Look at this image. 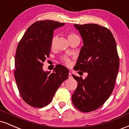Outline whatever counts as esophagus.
Returning <instances> with one entry per match:
<instances>
[{"mask_svg":"<svg viewBox=\"0 0 129 129\" xmlns=\"http://www.w3.org/2000/svg\"><path fill=\"white\" fill-rule=\"evenodd\" d=\"M69 78H73V76H72V73H71L70 72V73H69Z\"/></svg>","mask_w":129,"mask_h":129,"instance_id":"obj_1","label":"esophagus"}]
</instances>
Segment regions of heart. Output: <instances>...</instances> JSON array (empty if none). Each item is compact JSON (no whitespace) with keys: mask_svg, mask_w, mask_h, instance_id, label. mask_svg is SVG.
<instances>
[{"mask_svg":"<svg viewBox=\"0 0 129 129\" xmlns=\"http://www.w3.org/2000/svg\"><path fill=\"white\" fill-rule=\"evenodd\" d=\"M73 36H76V35H74V34H70L69 35V38H70V37H73ZM55 37H54V38H53L52 40H51V47H53L54 45V43H55ZM63 62H64L65 63H66V64L67 65H69L70 63V60L68 57H64L63 58Z\"/></svg>","mask_w":129,"mask_h":129,"instance_id":"heart-1","label":"heart"}]
</instances>
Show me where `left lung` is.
<instances>
[{
	"mask_svg": "<svg viewBox=\"0 0 129 129\" xmlns=\"http://www.w3.org/2000/svg\"><path fill=\"white\" fill-rule=\"evenodd\" d=\"M74 26L84 44L75 70L88 75L83 79L72 75L78 83L72 100L78 110L90 112L103 106L112 94L119 70V56L115 38L107 28L94 23Z\"/></svg>",
	"mask_w": 129,
	"mask_h": 129,
	"instance_id": "obj_1",
	"label": "left lung"
}]
</instances>
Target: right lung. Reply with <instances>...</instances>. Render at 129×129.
<instances>
[{"instance_id": "right-lung-1", "label": "right lung", "mask_w": 129, "mask_h": 129, "mask_svg": "<svg viewBox=\"0 0 129 129\" xmlns=\"http://www.w3.org/2000/svg\"><path fill=\"white\" fill-rule=\"evenodd\" d=\"M64 23L37 21L30 25L19 42L15 56L14 76L22 98L36 108L47 106L56 90L68 79L69 70L57 65L53 73L45 72L43 63L49 57L54 30Z\"/></svg>"}]
</instances>
